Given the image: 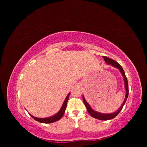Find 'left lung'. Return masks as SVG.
<instances>
[{"instance_id": "left-lung-1", "label": "left lung", "mask_w": 147, "mask_h": 147, "mask_svg": "<svg viewBox=\"0 0 147 147\" xmlns=\"http://www.w3.org/2000/svg\"><path fill=\"white\" fill-rule=\"evenodd\" d=\"M104 59L105 61V63L109 64V65H112V66L115 67L117 69H118L120 71V72L122 74L123 78H124V86H125V90H126V96H125V98H124V100L123 102V104H121V107L118 109V110L115 112L114 113H109V114H105V113H99L98 112H96V111L93 110L91 107H90V105L88 104V102H86V100L84 99V96H83V100L84 104V105L86 106V109L88 110V112L89 113L91 117H92L93 118H95L96 119H98L100 120H109V119H112L113 118H114L115 117H117V115L119 114V113L120 112L123 107V106L124 105V104L126 103L127 98L128 97V94H129V88H128V83H127V78L125 75V73H124V71L122 67L117 62H116L115 61H114L113 59H112L109 58V57H107V56H103Z\"/></svg>"}]
</instances>
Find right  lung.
Instances as JSON below:
<instances>
[{
	"instance_id": "obj_1",
	"label": "right lung",
	"mask_w": 147,
	"mask_h": 147,
	"mask_svg": "<svg viewBox=\"0 0 147 147\" xmlns=\"http://www.w3.org/2000/svg\"><path fill=\"white\" fill-rule=\"evenodd\" d=\"M69 95H70V92L67 96L66 98L65 99L64 101V103L62 105L61 108L60 109V110L58 112H57L56 115H53V116L51 117H48V118H37V117H34L32 115H31L30 113H29L31 117H32L35 120H36V121L40 122V123H51L53 122H55L57 120L60 119L64 114L65 112V110L66 109V107H67V101L69 99Z\"/></svg>"
}]
</instances>
